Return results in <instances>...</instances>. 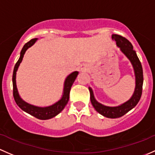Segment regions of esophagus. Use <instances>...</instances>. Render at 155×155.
<instances>
[{
	"instance_id": "obj_1",
	"label": "esophagus",
	"mask_w": 155,
	"mask_h": 155,
	"mask_svg": "<svg viewBox=\"0 0 155 155\" xmlns=\"http://www.w3.org/2000/svg\"><path fill=\"white\" fill-rule=\"evenodd\" d=\"M80 70L82 72H86V71H88L90 70L89 67L86 64H82L80 66Z\"/></svg>"
}]
</instances>
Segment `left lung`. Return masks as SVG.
I'll list each match as a JSON object with an SVG mask.
<instances>
[{"label":"left lung","instance_id":"left-lung-1","mask_svg":"<svg viewBox=\"0 0 155 155\" xmlns=\"http://www.w3.org/2000/svg\"><path fill=\"white\" fill-rule=\"evenodd\" d=\"M111 37L112 39H114L116 41L117 46L120 49V52L126 56V58L129 60L132 65L135 76L134 91L131 98L124 103L117 105V106H106L105 105H102V103H99L94 97L92 88L91 87H89L88 88L90 91L91 104L95 110L102 116L107 117V118L114 119L125 115L136 106L137 104L138 103L142 95L143 74L142 65L138 58L136 51L133 49L131 42L124 37L117 35V34H113Z\"/></svg>","mask_w":155,"mask_h":155}]
</instances>
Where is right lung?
I'll return each instance as SVG.
<instances>
[{
    "label": "right lung",
    "instance_id": "1",
    "mask_svg": "<svg viewBox=\"0 0 155 155\" xmlns=\"http://www.w3.org/2000/svg\"><path fill=\"white\" fill-rule=\"evenodd\" d=\"M37 40H38V38L31 39L30 41H28L27 44L24 45L21 51L20 58H19L17 63L15 65L12 74L13 97H14L16 104L24 111L27 112V114L36 117L37 119H39V120H49V119H51L53 117H56V115H58L64 108L65 105L68 104V101H69L71 88L72 87L74 81L76 80V77H77L79 72L78 71H74V72L71 73V74H69L67 76L64 82V88H63L62 96H61V99L58 102H55L53 105L47 107H38L27 103V102L23 100L21 98L20 95H19L17 85H16V72H17L18 69L19 65L21 63L26 51L29 48H31L37 41Z\"/></svg>",
    "mask_w": 155,
    "mask_h": 155
}]
</instances>
